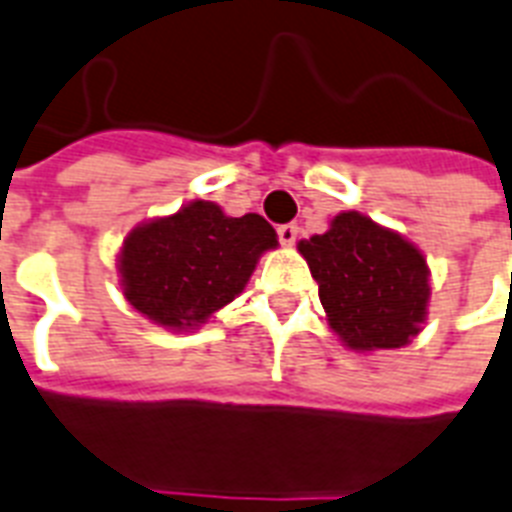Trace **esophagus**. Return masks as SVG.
<instances>
[{
	"mask_svg": "<svg viewBox=\"0 0 512 512\" xmlns=\"http://www.w3.org/2000/svg\"><path fill=\"white\" fill-rule=\"evenodd\" d=\"M277 237H280L282 245H293L298 240V224H280L277 227Z\"/></svg>",
	"mask_w": 512,
	"mask_h": 512,
	"instance_id": "esophagus-1",
	"label": "esophagus"
}]
</instances>
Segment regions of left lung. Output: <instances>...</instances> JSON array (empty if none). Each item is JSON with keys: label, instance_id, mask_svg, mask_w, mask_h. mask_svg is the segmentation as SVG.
<instances>
[{"label": "left lung", "instance_id": "obj_1", "mask_svg": "<svg viewBox=\"0 0 512 512\" xmlns=\"http://www.w3.org/2000/svg\"><path fill=\"white\" fill-rule=\"evenodd\" d=\"M333 333L354 351L402 349L425 322L431 296L423 253L359 211L298 243Z\"/></svg>", "mask_w": 512, "mask_h": 512}]
</instances>
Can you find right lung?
<instances>
[{
	"instance_id": "1",
	"label": "right lung",
	"mask_w": 512,
	"mask_h": 512,
	"mask_svg": "<svg viewBox=\"0 0 512 512\" xmlns=\"http://www.w3.org/2000/svg\"><path fill=\"white\" fill-rule=\"evenodd\" d=\"M277 232L259 214L227 216L195 200L134 227L118 253L126 301L155 325L187 330L227 306L253 275Z\"/></svg>"
}]
</instances>
